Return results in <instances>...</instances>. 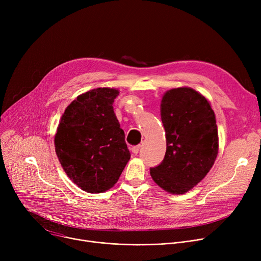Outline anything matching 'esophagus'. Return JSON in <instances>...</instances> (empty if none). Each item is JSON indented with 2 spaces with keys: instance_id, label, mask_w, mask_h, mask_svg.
Returning a JSON list of instances; mask_svg holds the SVG:
<instances>
[{
  "instance_id": "esophagus-1",
  "label": "esophagus",
  "mask_w": 261,
  "mask_h": 261,
  "mask_svg": "<svg viewBox=\"0 0 261 261\" xmlns=\"http://www.w3.org/2000/svg\"><path fill=\"white\" fill-rule=\"evenodd\" d=\"M139 148H140V145H135V146L132 147V153H133L135 156L138 154Z\"/></svg>"
}]
</instances>
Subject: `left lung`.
Masks as SVG:
<instances>
[{
	"mask_svg": "<svg viewBox=\"0 0 261 261\" xmlns=\"http://www.w3.org/2000/svg\"><path fill=\"white\" fill-rule=\"evenodd\" d=\"M161 120L166 133V153L150 172L162 189L182 194L206 175L217 158L219 143L214 110L196 91L172 89L162 98Z\"/></svg>",
	"mask_w": 261,
	"mask_h": 261,
	"instance_id": "1",
	"label": "left lung"
}]
</instances>
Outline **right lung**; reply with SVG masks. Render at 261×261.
I'll list each match as a JSON object with an SVG mask.
<instances>
[{"label":"right lung","mask_w":261,"mask_h":261,"mask_svg":"<svg viewBox=\"0 0 261 261\" xmlns=\"http://www.w3.org/2000/svg\"><path fill=\"white\" fill-rule=\"evenodd\" d=\"M119 91L98 88L72 101L55 136L56 153L67 175L89 193L118 181L131 154L114 111Z\"/></svg>","instance_id":"right-lung-1"}]
</instances>
